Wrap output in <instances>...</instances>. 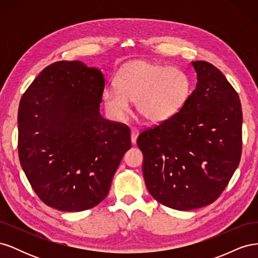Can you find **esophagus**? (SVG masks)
<instances>
[{
	"mask_svg": "<svg viewBox=\"0 0 258 258\" xmlns=\"http://www.w3.org/2000/svg\"><path fill=\"white\" fill-rule=\"evenodd\" d=\"M138 136H139V130L131 129V143L134 144V145L137 143Z\"/></svg>",
	"mask_w": 258,
	"mask_h": 258,
	"instance_id": "esophagus-1",
	"label": "esophagus"
}]
</instances>
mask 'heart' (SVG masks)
I'll list each match as a JSON object with an SVG mask.
<instances>
[{
    "label": "heart",
    "instance_id": "heart-1",
    "mask_svg": "<svg viewBox=\"0 0 258 258\" xmlns=\"http://www.w3.org/2000/svg\"><path fill=\"white\" fill-rule=\"evenodd\" d=\"M116 85L101 93L106 113L113 119L123 120L130 112V102H137L138 113L151 123L177 115L191 91L189 77L182 70L148 60L124 64L117 74Z\"/></svg>",
    "mask_w": 258,
    "mask_h": 258
}]
</instances>
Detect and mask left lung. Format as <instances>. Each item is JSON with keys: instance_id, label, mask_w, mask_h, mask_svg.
I'll return each instance as SVG.
<instances>
[{"instance_id": "8db88e82", "label": "left lung", "mask_w": 258, "mask_h": 258, "mask_svg": "<svg viewBox=\"0 0 258 258\" xmlns=\"http://www.w3.org/2000/svg\"><path fill=\"white\" fill-rule=\"evenodd\" d=\"M197 85L183 110L138 137L147 190L179 211L215 201L239 166L242 111L237 91L206 61H192Z\"/></svg>"}]
</instances>
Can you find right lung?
Listing matches in <instances>:
<instances>
[{"label":"right lung","instance_id":"right-lung-1","mask_svg":"<svg viewBox=\"0 0 258 258\" xmlns=\"http://www.w3.org/2000/svg\"><path fill=\"white\" fill-rule=\"evenodd\" d=\"M104 75L82 61L46 67L23 93L18 154L45 205L79 212L99 205L131 147L130 130L100 114Z\"/></svg>","mask_w":258,"mask_h":258}]
</instances>
